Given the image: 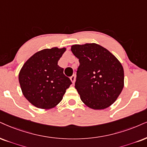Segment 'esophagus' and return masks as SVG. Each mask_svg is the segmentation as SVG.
<instances>
[{
  "mask_svg": "<svg viewBox=\"0 0 147 147\" xmlns=\"http://www.w3.org/2000/svg\"><path fill=\"white\" fill-rule=\"evenodd\" d=\"M70 80H71V81L72 82V83L74 84V82H75V81H76V76H74V75L71 76L70 77Z\"/></svg>",
  "mask_w": 147,
  "mask_h": 147,
  "instance_id": "1",
  "label": "esophagus"
}]
</instances>
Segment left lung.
<instances>
[{
    "instance_id": "1",
    "label": "left lung",
    "mask_w": 147,
    "mask_h": 147,
    "mask_svg": "<svg viewBox=\"0 0 147 147\" xmlns=\"http://www.w3.org/2000/svg\"><path fill=\"white\" fill-rule=\"evenodd\" d=\"M71 50L79 59L75 88L82 102L94 110L111 106L124 86L121 63L97 43L73 45Z\"/></svg>"
}]
</instances>
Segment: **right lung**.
Returning a JSON list of instances; mask_svg holds the SVG:
<instances>
[{
    "instance_id": "right-lung-1",
    "label": "right lung",
    "mask_w": 147,
    "mask_h": 147,
    "mask_svg": "<svg viewBox=\"0 0 147 147\" xmlns=\"http://www.w3.org/2000/svg\"><path fill=\"white\" fill-rule=\"evenodd\" d=\"M66 48H52L36 52L24 64L19 82L24 96L30 104L41 109L54 108L63 99L71 84L58 65Z\"/></svg>"
}]
</instances>
